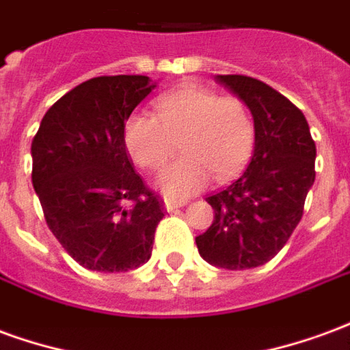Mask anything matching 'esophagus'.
I'll use <instances>...</instances> for the list:
<instances>
[{"label":"esophagus","instance_id":"esophagus-1","mask_svg":"<svg viewBox=\"0 0 350 350\" xmlns=\"http://www.w3.org/2000/svg\"><path fill=\"white\" fill-rule=\"evenodd\" d=\"M185 204H187L185 200H170V198H165V208H167V212H174V210L183 208Z\"/></svg>","mask_w":350,"mask_h":350}]
</instances>
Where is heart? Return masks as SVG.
<instances>
[{"label":"heart","instance_id":"1","mask_svg":"<svg viewBox=\"0 0 350 350\" xmlns=\"http://www.w3.org/2000/svg\"><path fill=\"white\" fill-rule=\"evenodd\" d=\"M255 129L242 100L200 86H183L155 103V116L133 114L123 127L131 159L159 168L180 142V157L161 170L157 187L168 198H187L213 176L227 182L247 163Z\"/></svg>","mask_w":350,"mask_h":350}]
</instances>
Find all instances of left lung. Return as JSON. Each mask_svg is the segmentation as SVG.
Segmentation results:
<instances>
[{
  "mask_svg": "<svg viewBox=\"0 0 350 350\" xmlns=\"http://www.w3.org/2000/svg\"><path fill=\"white\" fill-rule=\"evenodd\" d=\"M215 80L251 110L255 150L238 180L206 198L213 223L195 242L206 262L247 270L275 257L300 223L317 148L306 116L273 88L243 75Z\"/></svg>",
  "mask_w": 350,
  "mask_h": 350,
  "instance_id": "8db88e82",
  "label": "left lung"
}]
</instances>
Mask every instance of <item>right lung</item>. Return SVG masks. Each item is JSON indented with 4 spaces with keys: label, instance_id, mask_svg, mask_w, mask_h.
Instances as JSON below:
<instances>
[{
    "label": "right lung",
    "instance_id": "add662e5",
    "mask_svg": "<svg viewBox=\"0 0 350 350\" xmlns=\"http://www.w3.org/2000/svg\"><path fill=\"white\" fill-rule=\"evenodd\" d=\"M153 88L142 75L86 80L49 108L31 142L46 225L88 270L129 271L152 257L165 210L135 172L123 127Z\"/></svg>",
    "mask_w": 350,
    "mask_h": 350
}]
</instances>
